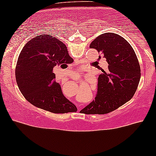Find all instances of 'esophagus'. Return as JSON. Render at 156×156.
Returning <instances> with one entry per match:
<instances>
[{"label": "esophagus", "instance_id": "34e87169", "mask_svg": "<svg viewBox=\"0 0 156 156\" xmlns=\"http://www.w3.org/2000/svg\"><path fill=\"white\" fill-rule=\"evenodd\" d=\"M75 75H79V72H76V71H75ZM80 109H81V108H80ZM80 109H79V110H80Z\"/></svg>", "mask_w": 156, "mask_h": 156}]
</instances>
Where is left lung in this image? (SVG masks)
<instances>
[{
  "label": "left lung",
  "mask_w": 156,
  "mask_h": 156,
  "mask_svg": "<svg viewBox=\"0 0 156 156\" xmlns=\"http://www.w3.org/2000/svg\"><path fill=\"white\" fill-rule=\"evenodd\" d=\"M90 47L102 54L109 66L98 76L95 100L81 111L86 114H107L133 97L140 80V63L131 45L116 33L99 35Z\"/></svg>",
  "instance_id": "8db88e82"
}]
</instances>
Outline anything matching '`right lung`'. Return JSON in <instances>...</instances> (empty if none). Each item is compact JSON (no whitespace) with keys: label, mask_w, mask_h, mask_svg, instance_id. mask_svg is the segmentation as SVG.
<instances>
[{"label":"right lung","mask_w":156,"mask_h":156,"mask_svg":"<svg viewBox=\"0 0 156 156\" xmlns=\"http://www.w3.org/2000/svg\"><path fill=\"white\" fill-rule=\"evenodd\" d=\"M66 44L56 37L41 34L28 41L19 56L16 80L21 93L33 105L55 114L76 111L75 105L64 96L55 81V66L70 64Z\"/></svg>","instance_id":"right-lung-1"}]
</instances>
